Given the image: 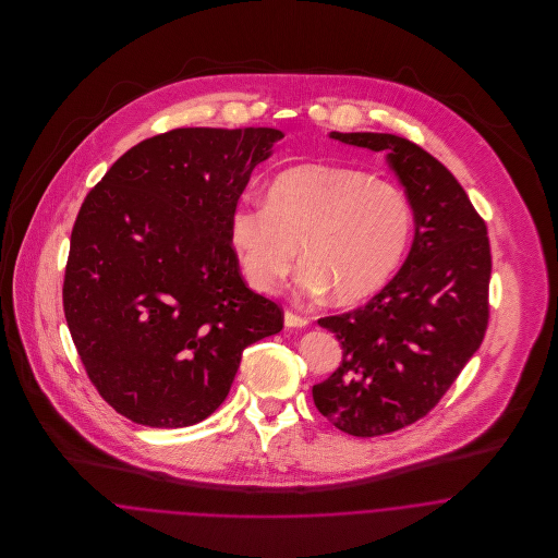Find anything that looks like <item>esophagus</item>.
I'll list each match as a JSON object with an SVG mask.
<instances>
[{
  "label": "esophagus",
  "instance_id": "esophagus-1",
  "mask_svg": "<svg viewBox=\"0 0 558 558\" xmlns=\"http://www.w3.org/2000/svg\"><path fill=\"white\" fill-rule=\"evenodd\" d=\"M283 322H286L288 328H305V326L310 324V319L303 318V316H296V314H292V312H286V314H283Z\"/></svg>",
  "mask_w": 558,
  "mask_h": 558
}]
</instances>
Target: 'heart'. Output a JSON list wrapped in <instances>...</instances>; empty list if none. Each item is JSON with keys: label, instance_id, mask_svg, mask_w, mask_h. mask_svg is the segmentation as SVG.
Segmentation results:
<instances>
[{"label": "heart", "instance_id": "obj_1", "mask_svg": "<svg viewBox=\"0 0 558 558\" xmlns=\"http://www.w3.org/2000/svg\"><path fill=\"white\" fill-rule=\"evenodd\" d=\"M412 230V210L396 184L359 169L299 165L281 171L268 199H244L228 219V236L244 279L272 290L305 259L296 288L328 290L341 305L376 294L396 272Z\"/></svg>", "mask_w": 558, "mask_h": 558}]
</instances>
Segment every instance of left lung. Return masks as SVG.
<instances>
[{
  "label": "left lung",
  "instance_id": "1",
  "mask_svg": "<svg viewBox=\"0 0 558 558\" xmlns=\"http://www.w3.org/2000/svg\"><path fill=\"white\" fill-rule=\"evenodd\" d=\"M383 153L405 189L414 240L398 275L365 305L319 318L343 348L337 372L314 387L341 432L372 438L425 416L471 361L487 328V228L456 175L389 133H330Z\"/></svg>",
  "mask_w": 558,
  "mask_h": 558
}]
</instances>
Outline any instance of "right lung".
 Listing matches in <instances>:
<instances>
[{
	"label": "right lung",
	"instance_id": "1",
	"mask_svg": "<svg viewBox=\"0 0 558 558\" xmlns=\"http://www.w3.org/2000/svg\"><path fill=\"white\" fill-rule=\"evenodd\" d=\"M277 129H175L111 165L71 236L64 314L102 399L189 427L228 398L242 350L283 328L240 277L228 219Z\"/></svg>",
	"mask_w": 558,
	"mask_h": 558
}]
</instances>
